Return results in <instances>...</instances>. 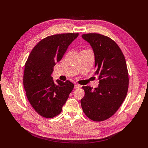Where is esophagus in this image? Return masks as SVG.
<instances>
[{
  "instance_id": "34e87169",
  "label": "esophagus",
  "mask_w": 148,
  "mask_h": 148,
  "mask_svg": "<svg viewBox=\"0 0 148 148\" xmlns=\"http://www.w3.org/2000/svg\"><path fill=\"white\" fill-rule=\"evenodd\" d=\"M80 88V85H79V84H75L74 85V88L76 89V88Z\"/></svg>"
}]
</instances>
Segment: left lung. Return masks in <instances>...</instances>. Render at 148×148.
Segmentation results:
<instances>
[{
	"label": "left lung",
	"mask_w": 148,
	"mask_h": 148,
	"mask_svg": "<svg viewBox=\"0 0 148 148\" xmlns=\"http://www.w3.org/2000/svg\"><path fill=\"white\" fill-rule=\"evenodd\" d=\"M82 37L93 49L99 84L94 89L82 87L85 95L81 100V107L90 119L104 121L118 111L126 98L129 82L126 61L118 45L109 37L95 33L83 34Z\"/></svg>",
	"instance_id": "left-lung-1"
}]
</instances>
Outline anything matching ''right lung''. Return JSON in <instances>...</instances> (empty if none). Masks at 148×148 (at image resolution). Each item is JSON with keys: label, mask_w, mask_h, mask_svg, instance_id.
<instances>
[{"label": "right lung", "mask_w": 148, "mask_h": 148, "mask_svg": "<svg viewBox=\"0 0 148 148\" xmlns=\"http://www.w3.org/2000/svg\"><path fill=\"white\" fill-rule=\"evenodd\" d=\"M78 36L67 33L46 37L33 48L25 65L23 86L27 97L34 110L44 118L58 115L74 88L70 81H54L51 74L56 63L61 60Z\"/></svg>", "instance_id": "add662e5"}]
</instances>
